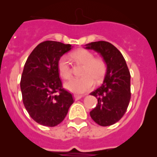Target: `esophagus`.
Here are the masks:
<instances>
[{
  "label": "esophagus",
  "instance_id": "1",
  "mask_svg": "<svg viewBox=\"0 0 157 157\" xmlns=\"http://www.w3.org/2000/svg\"><path fill=\"white\" fill-rule=\"evenodd\" d=\"M82 98V96L81 95H74V99H75V101H77L79 99H81Z\"/></svg>",
  "mask_w": 157,
  "mask_h": 157
}]
</instances>
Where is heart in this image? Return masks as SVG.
Wrapping results in <instances>:
<instances>
[{
  "instance_id": "heart-1",
  "label": "heart",
  "mask_w": 157,
  "mask_h": 157,
  "mask_svg": "<svg viewBox=\"0 0 157 157\" xmlns=\"http://www.w3.org/2000/svg\"><path fill=\"white\" fill-rule=\"evenodd\" d=\"M71 59L76 64L82 65L79 78L71 80L65 83V87L75 94H82L88 92L93 87L94 82L100 83L107 73V63L102 58L94 57L92 52L85 48H79L71 54ZM59 75L64 80L72 78V69L68 59L61 56L57 63Z\"/></svg>"
}]
</instances>
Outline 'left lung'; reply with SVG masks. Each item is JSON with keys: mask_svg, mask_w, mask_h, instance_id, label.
<instances>
[{"mask_svg": "<svg viewBox=\"0 0 157 157\" xmlns=\"http://www.w3.org/2000/svg\"><path fill=\"white\" fill-rule=\"evenodd\" d=\"M86 48L100 53L107 63L102 85L91 92L98 98V105L90 115L98 124L109 126L120 120L127 111L131 98L130 73L123 55L112 44L92 42Z\"/></svg>", "mask_w": 157, "mask_h": 157, "instance_id": "8db88e82", "label": "left lung"}]
</instances>
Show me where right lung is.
Segmentation results:
<instances>
[{
    "label": "right lung",
    "instance_id": "obj_1",
    "mask_svg": "<svg viewBox=\"0 0 157 157\" xmlns=\"http://www.w3.org/2000/svg\"><path fill=\"white\" fill-rule=\"evenodd\" d=\"M71 45L44 41L37 45L26 61L20 86L22 102L30 117L39 124H60L74 102L71 92L62 86L57 63Z\"/></svg>",
    "mask_w": 157,
    "mask_h": 157
}]
</instances>
